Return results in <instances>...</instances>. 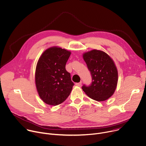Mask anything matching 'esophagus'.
I'll list each match as a JSON object with an SVG mask.
<instances>
[{"mask_svg": "<svg viewBox=\"0 0 146 146\" xmlns=\"http://www.w3.org/2000/svg\"><path fill=\"white\" fill-rule=\"evenodd\" d=\"M81 84H82V82H80L79 83H75V85L77 86H81Z\"/></svg>", "mask_w": 146, "mask_h": 146, "instance_id": "obj_1", "label": "esophagus"}]
</instances>
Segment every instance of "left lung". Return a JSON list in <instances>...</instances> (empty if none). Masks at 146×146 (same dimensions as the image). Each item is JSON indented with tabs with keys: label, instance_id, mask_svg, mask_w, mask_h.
Listing matches in <instances>:
<instances>
[{
	"label": "left lung",
	"instance_id": "obj_1",
	"mask_svg": "<svg viewBox=\"0 0 146 146\" xmlns=\"http://www.w3.org/2000/svg\"><path fill=\"white\" fill-rule=\"evenodd\" d=\"M83 57L92 82L89 86L83 85L82 90L95 101L107 100L114 94L118 82V71L113 60L107 53L97 49L84 53Z\"/></svg>",
	"mask_w": 146,
	"mask_h": 146
}]
</instances>
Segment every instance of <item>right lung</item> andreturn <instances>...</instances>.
<instances>
[{
	"label": "right lung",
	"mask_w": 146,
	"mask_h": 146,
	"mask_svg": "<svg viewBox=\"0 0 146 146\" xmlns=\"http://www.w3.org/2000/svg\"><path fill=\"white\" fill-rule=\"evenodd\" d=\"M71 52L60 47L46 49L38 60L35 82L41 99L46 104L56 106L70 96L74 85L66 64Z\"/></svg>",
	"instance_id": "right-lung-1"
}]
</instances>
